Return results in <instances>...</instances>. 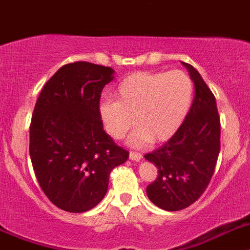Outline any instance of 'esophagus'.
Listing matches in <instances>:
<instances>
[{
    "label": "esophagus",
    "instance_id": "obj_1",
    "mask_svg": "<svg viewBox=\"0 0 250 250\" xmlns=\"http://www.w3.org/2000/svg\"><path fill=\"white\" fill-rule=\"evenodd\" d=\"M129 159H132V161H141L142 159V154L138 152H130L129 153Z\"/></svg>",
    "mask_w": 250,
    "mask_h": 250
}]
</instances>
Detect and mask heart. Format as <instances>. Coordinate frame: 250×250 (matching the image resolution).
<instances>
[{
  "mask_svg": "<svg viewBox=\"0 0 250 250\" xmlns=\"http://www.w3.org/2000/svg\"><path fill=\"white\" fill-rule=\"evenodd\" d=\"M116 101L100 104L107 133L121 139L134 123L129 143L145 147L152 139L166 142L181 128L193 101V82L183 71L134 72L114 89Z\"/></svg>",
  "mask_w": 250,
  "mask_h": 250,
  "instance_id": "b5f03b06",
  "label": "heart"
}]
</instances>
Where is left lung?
Returning a JSON list of instances; mask_svg holds the SVG:
<instances>
[{
  "instance_id": "obj_1",
  "label": "left lung",
  "mask_w": 250,
  "mask_h": 250,
  "mask_svg": "<svg viewBox=\"0 0 250 250\" xmlns=\"http://www.w3.org/2000/svg\"><path fill=\"white\" fill-rule=\"evenodd\" d=\"M194 82V98L183 125L158 149L146 154L158 169L147 187L152 203L169 212L198 201L214 173L220 150V118L214 94L197 69L183 62Z\"/></svg>"
}]
</instances>
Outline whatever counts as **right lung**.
Returning <instances> with one entry per match:
<instances>
[{"label": "right lung", "mask_w": 250, "mask_h": 250, "mask_svg": "<svg viewBox=\"0 0 250 250\" xmlns=\"http://www.w3.org/2000/svg\"><path fill=\"white\" fill-rule=\"evenodd\" d=\"M111 67L78 61L61 67L38 96L30 125V156L36 178L62 210L87 212L107 193L112 169L129 153L103 130L102 89Z\"/></svg>", "instance_id": "obj_1"}]
</instances>
